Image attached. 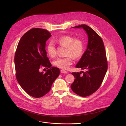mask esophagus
Returning a JSON list of instances; mask_svg holds the SVG:
<instances>
[{"instance_id": "obj_1", "label": "esophagus", "mask_w": 126, "mask_h": 126, "mask_svg": "<svg viewBox=\"0 0 126 126\" xmlns=\"http://www.w3.org/2000/svg\"><path fill=\"white\" fill-rule=\"evenodd\" d=\"M60 72H61V73H64V74H67L68 73L67 71H66L65 70H61L60 71Z\"/></svg>"}]
</instances>
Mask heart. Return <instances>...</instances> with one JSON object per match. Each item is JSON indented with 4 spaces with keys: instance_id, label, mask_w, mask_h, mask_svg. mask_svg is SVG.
<instances>
[{
    "instance_id": "obj_1",
    "label": "heart",
    "mask_w": 126,
    "mask_h": 126,
    "mask_svg": "<svg viewBox=\"0 0 126 126\" xmlns=\"http://www.w3.org/2000/svg\"><path fill=\"white\" fill-rule=\"evenodd\" d=\"M61 46L67 47L66 57H59L53 62V64L57 67L63 69H67L73 63V58L80 57L83 54L84 46L83 41L80 39H75L74 37L69 35H64L55 41ZM47 52L49 56L54 57L56 54V48L55 43L50 41L47 44Z\"/></svg>"
}]
</instances>
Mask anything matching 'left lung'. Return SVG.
<instances>
[{
	"label": "left lung",
	"mask_w": 126,
	"mask_h": 126,
	"mask_svg": "<svg viewBox=\"0 0 126 126\" xmlns=\"http://www.w3.org/2000/svg\"><path fill=\"white\" fill-rule=\"evenodd\" d=\"M73 28H83L88 41L86 50L76 65L86 71L82 76L80 72L72 73L75 80L71 88L76 94L86 97L97 90L104 78L108 69L106 51L102 38L91 27L82 24Z\"/></svg>",
	"instance_id": "obj_1"
}]
</instances>
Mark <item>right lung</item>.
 Here are the masks:
<instances>
[{
  "instance_id": "add662e5",
  "label": "right lung",
  "mask_w": 126,
  "mask_h": 126,
  "mask_svg": "<svg viewBox=\"0 0 126 126\" xmlns=\"http://www.w3.org/2000/svg\"><path fill=\"white\" fill-rule=\"evenodd\" d=\"M51 36L47 30L35 28L26 32L21 38L15 52L14 64L18 82L30 96L40 98L50 90L60 70L52 67L45 50L46 42ZM48 69L44 74L40 68Z\"/></svg>"
}]
</instances>
